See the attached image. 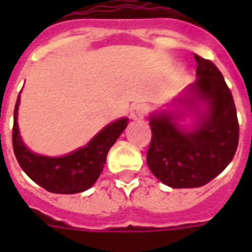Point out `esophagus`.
<instances>
[{
    "label": "esophagus",
    "instance_id": "esophagus-1",
    "mask_svg": "<svg viewBox=\"0 0 252 252\" xmlns=\"http://www.w3.org/2000/svg\"><path fill=\"white\" fill-rule=\"evenodd\" d=\"M129 113H131V119H133V120H142L147 113V106L144 104H140V102L133 104L129 109Z\"/></svg>",
    "mask_w": 252,
    "mask_h": 252
}]
</instances>
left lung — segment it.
Segmentation results:
<instances>
[{"label": "left lung", "mask_w": 252, "mask_h": 252, "mask_svg": "<svg viewBox=\"0 0 252 252\" xmlns=\"http://www.w3.org/2000/svg\"><path fill=\"white\" fill-rule=\"evenodd\" d=\"M194 59L198 78L182 101L206 105L197 126L184 131L169 112L150 117L153 137L147 151L148 167L164 185L175 189L206 185L229 164L239 143L236 108L222 74L211 61L195 54Z\"/></svg>", "instance_id": "left-lung-1"}]
</instances>
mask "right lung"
Instances as JSON below:
<instances>
[{
  "label": "right lung",
  "instance_id": "right-lung-1",
  "mask_svg": "<svg viewBox=\"0 0 252 252\" xmlns=\"http://www.w3.org/2000/svg\"><path fill=\"white\" fill-rule=\"evenodd\" d=\"M19 104L20 95L14 106L12 131V143L16 159L31 180L35 181L37 185L48 191L59 194H75L94 185L104 169L108 151L128 124V119H120L112 123L101 129L88 143V146L78 148L77 151L66 157H43L30 151L21 140L17 126Z\"/></svg>",
  "mask_w": 252,
  "mask_h": 252
}]
</instances>
